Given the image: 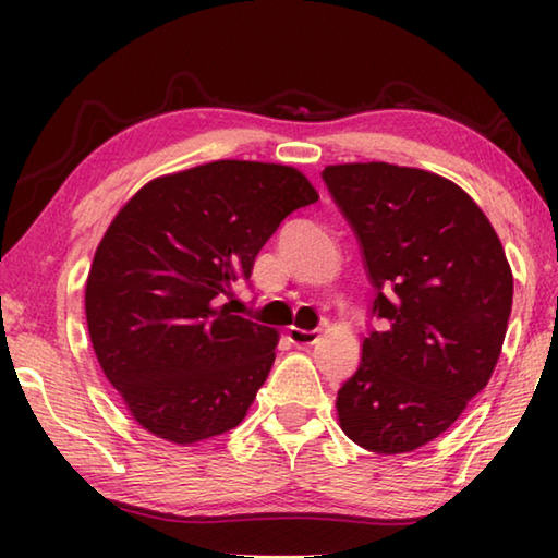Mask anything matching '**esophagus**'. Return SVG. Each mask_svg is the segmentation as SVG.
<instances>
[{
    "instance_id": "1",
    "label": "esophagus",
    "mask_w": 558,
    "mask_h": 558,
    "mask_svg": "<svg viewBox=\"0 0 558 558\" xmlns=\"http://www.w3.org/2000/svg\"><path fill=\"white\" fill-rule=\"evenodd\" d=\"M317 332L315 329H300V327H290L288 329V339L295 347H307V344H315L317 342Z\"/></svg>"
}]
</instances>
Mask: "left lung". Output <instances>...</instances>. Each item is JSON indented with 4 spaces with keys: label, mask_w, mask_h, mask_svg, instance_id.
<instances>
[{
    "label": "left lung",
    "mask_w": 558,
    "mask_h": 558,
    "mask_svg": "<svg viewBox=\"0 0 558 558\" xmlns=\"http://www.w3.org/2000/svg\"><path fill=\"white\" fill-rule=\"evenodd\" d=\"M386 327L337 393L339 428L384 456L446 433L502 352L514 278L483 209L450 179L389 162L329 165Z\"/></svg>",
    "instance_id": "left-lung-1"
}]
</instances>
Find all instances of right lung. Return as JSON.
I'll return each mask as SVG.
<instances>
[{
  "label": "right lung",
  "instance_id": "right-lung-1",
  "mask_svg": "<svg viewBox=\"0 0 558 558\" xmlns=\"http://www.w3.org/2000/svg\"><path fill=\"white\" fill-rule=\"evenodd\" d=\"M317 199L295 167L219 159L153 179L116 214L90 263L86 323L147 433L192 446L245 418L280 335L216 302L251 276L280 221Z\"/></svg>",
  "mask_w": 558,
  "mask_h": 558
}]
</instances>
